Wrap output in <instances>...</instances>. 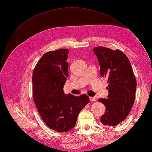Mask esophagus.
<instances>
[{
  "mask_svg": "<svg viewBox=\"0 0 152 152\" xmlns=\"http://www.w3.org/2000/svg\"><path fill=\"white\" fill-rule=\"evenodd\" d=\"M89 99L91 102H95L96 101V98L94 97H89Z\"/></svg>",
  "mask_w": 152,
  "mask_h": 152,
  "instance_id": "esophagus-1",
  "label": "esophagus"
}]
</instances>
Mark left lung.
I'll return each mask as SVG.
<instances>
[{"label": "left lung", "instance_id": "1", "mask_svg": "<svg viewBox=\"0 0 152 152\" xmlns=\"http://www.w3.org/2000/svg\"><path fill=\"white\" fill-rule=\"evenodd\" d=\"M93 51L98 58L101 75L107 78L108 83V98L98 99L106 107L101 122L116 126L127 117L134 104L136 78L129 60L121 50L99 46Z\"/></svg>", "mask_w": 152, "mask_h": 152}]
</instances>
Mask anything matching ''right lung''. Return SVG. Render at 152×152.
Instances as JSON below:
<instances>
[{"label":"right lung","instance_id":"obj_1","mask_svg":"<svg viewBox=\"0 0 152 152\" xmlns=\"http://www.w3.org/2000/svg\"><path fill=\"white\" fill-rule=\"evenodd\" d=\"M68 49L45 53L32 77L34 100L40 117L50 129L63 132L73 128L80 112L89 102L86 94L64 93L68 77Z\"/></svg>","mask_w":152,"mask_h":152}]
</instances>
